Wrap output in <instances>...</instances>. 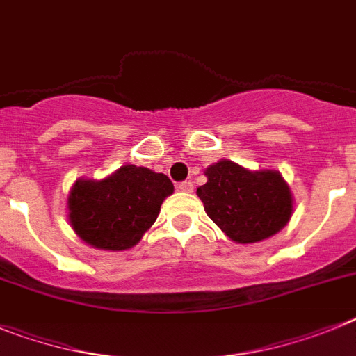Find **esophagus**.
Here are the masks:
<instances>
[{
	"label": "esophagus",
	"instance_id": "esophagus-1",
	"mask_svg": "<svg viewBox=\"0 0 356 356\" xmlns=\"http://www.w3.org/2000/svg\"><path fill=\"white\" fill-rule=\"evenodd\" d=\"M177 190L179 191H184V193H190V191H193V182H191V181L179 182Z\"/></svg>",
	"mask_w": 356,
	"mask_h": 356
}]
</instances>
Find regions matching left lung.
I'll use <instances>...</instances> for the list:
<instances>
[{
  "mask_svg": "<svg viewBox=\"0 0 356 356\" xmlns=\"http://www.w3.org/2000/svg\"><path fill=\"white\" fill-rule=\"evenodd\" d=\"M207 182L197 188L207 216L232 241L257 243L287 225L293 193L277 170H246L222 159L206 168Z\"/></svg>",
  "mask_w": 356,
  "mask_h": 356,
  "instance_id": "8db88e82",
  "label": "left lung"
}]
</instances>
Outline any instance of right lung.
I'll list each match as a JSON object with an SVG mask.
<instances>
[{"mask_svg": "<svg viewBox=\"0 0 356 356\" xmlns=\"http://www.w3.org/2000/svg\"><path fill=\"white\" fill-rule=\"evenodd\" d=\"M172 193L174 184L165 174L124 165L101 181L74 182L67 198L69 222L86 245L120 252L142 239Z\"/></svg>", "mask_w": 356, "mask_h": 356, "instance_id": "add662e5", "label": "right lung"}]
</instances>
